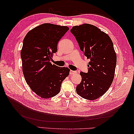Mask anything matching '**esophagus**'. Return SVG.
Returning a JSON list of instances; mask_svg holds the SVG:
<instances>
[{
  "label": "esophagus",
  "instance_id": "esophagus-1",
  "mask_svg": "<svg viewBox=\"0 0 134 134\" xmlns=\"http://www.w3.org/2000/svg\"><path fill=\"white\" fill-rule=\"evenodd\" d=\"M76 71H73V70H70V74H74L76 73Z\"/></svg>",
  "mask_w": 134,
  "mask_h": 134
}]
</instances>
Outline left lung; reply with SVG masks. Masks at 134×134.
<instances>
[{"instance_id":"8db88e82","label":"left lung","mask_w":134,"mask_h":134,"mask_svg":"<svg viewBox=\"0 0 134 134\" xmlns=\"http://www.w3.org/2000/svg\"><path fill=\"white\" fill-rule=\"evenodd\" d=\"M70 32L90 60L88 72H80L82 81L76 93L84 99H96L108 91L114 78L117 56L113 42L107 34L90 24L73 26Z\"/></svg>"}]
</instances>
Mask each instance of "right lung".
Masks as SVG:
<instances>
[{"mask_svg":"<svg viewBox=\"0 0 134 134\" xmlns=\"http://www.w3.org/2000/svg\"><path fill=\"white\" fill-rule=\"evenodd\" d=\"M69 30L67 26L44 23L30 31L23 40L21 51L23 73L32 91L41 98L57 95L63 81L69 74L68 68L50 62L57 52L59 40Z\"/></svg>","mask_w":134,"mask_h":134,"instance_id":"right-lung-1","label":"right lung"}]
</instances>
